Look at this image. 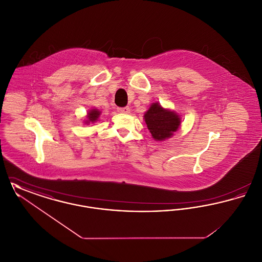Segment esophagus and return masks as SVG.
I'll use <instances>...</instances> for the list:
<instances>
[{"label":"esophagus","instance_id":"1","mask_svg":"<svg viewBox=\"0 0 262 262\" xmlns=\"http://www.w3.org/2000/svg\"><path fill=\"white\" fill-rule=\"evenodd\" d=\"M129 108L128 107H123V108H118V112L123 113V114H128L129 113Z\"/></svg>","mask_w":262,"mask_h":262}]
</instances>
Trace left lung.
Listing matches in <instances>:
<instances>
[{
  "instance_id": "8db88e82",
  "label": "left lung",
  "mask_w": 262,
  "mask_h": 262,
  "mask_svg": "<svg viewBox=\"0 0 262 262\" xmlns=\"http://www.w3.org/2000/svg\"><path fill=\"white\" fill-rule=\"evenodd\" d=\"M144 120L152 137L159 141L172 137L181 125V118L177 113L164 109L157 102L151 104L144 114Z\"/></svg>"
}]
</instances>
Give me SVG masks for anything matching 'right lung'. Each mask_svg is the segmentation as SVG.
Returning <instances> with one entry per match:
<instances>
[{
	"mask_svg": "<svg viewBox=\"0 0 262 262\" xmlns=\"http://www.w3.org/2000/svg\"><path fill=\"white\" fill-rule=\"evenodd\" d=\"M100 111L99 110H97V109H92V110H90L89 112L88 113V120L85 121V123L86 124H90V123H94V122H96L97 120H98V118H99L100 116Z\"/></svg>",
	"mask_w": 262,
	"mask_h": 262,
	"instance_id": "right-lung-1",
	"label": "right lung"
}]
</instances>
